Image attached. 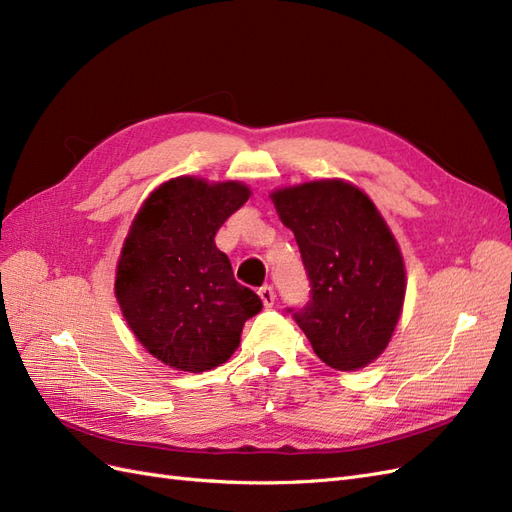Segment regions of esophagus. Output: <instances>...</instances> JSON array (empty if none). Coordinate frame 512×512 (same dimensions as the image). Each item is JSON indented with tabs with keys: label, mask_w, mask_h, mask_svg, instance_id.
Instances as JSON below:
<instances>
[{
	"label": "esophagus",
	"mask_w": 512,
	"mask_h": 512,
	"mask_svg": "<svg viewBox=\"0 0 512 512\" xmlns=\"http://www.w3.org/2000/svg\"><path fill=\"white\" fill-rule=\"evenodd\" d=\"M258 294H260V299H262V303H265V307H271L273 303H275V292H273V286H262L260 290H258Z\"/></svg>",
	"instance_id": "1"
}]
</instances>
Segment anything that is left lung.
I'll return each mask as SVG.
<instances>
[{"mask_svg":"<svg viewBox=\"0 0 512 512\" xmlns=\"http://www.w3.org/2000/svg\"><path fill=\"white\" fill-rule=\"evenodd\" d=\"M294 232L309 299L288 309L322 363L361 369L389 346L406 297V269L380 211L352 183L309 181L271 194Z\"/></svg>","mask_w":512,"mask_h":512,"instance_id":"obj_1","label":"left lung"}]
</instances>
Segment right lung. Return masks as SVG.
I'll list each match as a JSON object with an SVG mask.
<instances>
[{
	"label": "right lung",
	"instance_id": "right-lung-1",
	"mask_svg": "<svg viewBox=\"0 0 512 512\" xmlns=\"http://www.w3.org/2000/svg\"><path fill=\"white\" fill-rule=\"evenodd\" d=\"M250 188L177 177L153 190L123 243L115 294L136 339L162 363L198 371L230 359L247 318L262 309L241 286L215 232Z\"/></svg>",
	"mask_w": 512,
	"mask_h": 512
}]
</instances>
